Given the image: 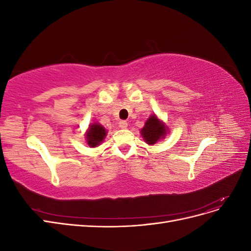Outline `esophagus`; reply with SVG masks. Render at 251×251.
Returning <instances> with one entry per match:
<instances>
[{
	"instance_id": "1",
	"label": "esophagus",
	"mask_w": 251,
	"mask_h": 251,
	"mask_svg": "<svg viewBox=\"0 0 251 251\" xmlns=\"http://www.w3.org/2000/svg\"><path fill=\"white\" fill-rule=\"evenodd\" d=\"M119 126L121 128H126L127 127V123H126V120H120L119 121Z\"/></svg>"
}]
</instances>
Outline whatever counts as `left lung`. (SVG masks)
Here are the masks:
<instances>
[{
	"label": "left lung",
	"mask_w": 251,
	"mask_h": 251,
	"mask_svg": "<svg viewBox=\"0 0 251 251\" xmlns=\"http://www.w3.org/2000/svg\"><path fill=\"white\" fill-rule=\"evenodd\" d=\"M166 133L165 126L155 115L150 116L146 126L141 130V135L144 141L149 144H155L158 140L164 137Z\"/></svg>",
	"instance_id": "obj_1"
}]
</instances>
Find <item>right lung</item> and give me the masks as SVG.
<instances>
[{
    "instance_id": "1",
    "label": "right lung",
    "mask_w": 251,
    "mask_h": 251,
    "mask_svg": "<svg viewBox=\"0 0 251 251\" xmlns=\"http://www.w3.org/2000/svg\"><path fill=\"white\" fill-rule=\"evenodd\" d=\"M105 135H107V131H105V128L102 126L98 124H93L90 126L89 131L86 135L87 142L90 147H97L98 144L102 142Z\"/></svg>"
}]
</instances>
